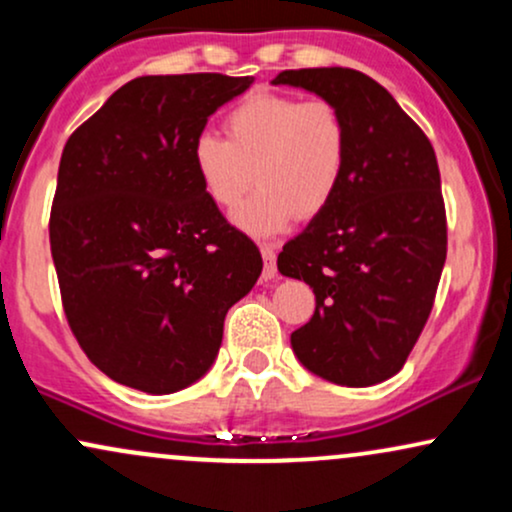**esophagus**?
I'll use <instances>...</instances> for the list:
<instances>
[{"label":"esophagus","mask_w":512,"mask_h":512,"mask_svg":"<svg viewBox=\"0 0 512 512\" xmlns=\"http://www.w3.org/2000/svg\"><path fill=\"white\" fill-rule=\"evenodd\" d=\"M260 250H262V260H264L262 279L272 281L276 276V248H274V245H269V243H262Z\"/></svg>","instance_id":"34e87169"}]
</instances>
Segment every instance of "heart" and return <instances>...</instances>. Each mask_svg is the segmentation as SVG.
Here are the masks:
<instances>
[{"label":"heart","instance_id":"heart-1","mask_svg":"<svg viewBox=\"0 0 512 512\" xmlns=\"http://www.w3.org/2000/svg\"><path fill=\"white\" fill-rule=\"evenodd\" d=\"M226 139L199 132L190 158L216 207L233 209L243 231L269 238L296 219H315L332 204L349 163V125L330 101L252 93L223 117Z\"/></svg>","mask_w":512,"mask_h":512}]
</instances>
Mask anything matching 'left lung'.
I'll return each instance as SVG.
<instances>
[{"instance_id":"left-lung-1","label":"left lung","mask_w":512,"mask_h":512,"mask_svg":"<svg viewBox=\"0 0 512 512\" xmlns=\"http://www.w3.org/2000/svg\"><path fill=\"white\" fill-rule=\"evenodd\" d=\"M272 84L334 103L349 125L337 197L276 260L315 293L313 317L291 334L293 354L330 383H383L424 330L448 255L436 151L395 98L356 69H286Z\"/></svg>"}]
</instances>
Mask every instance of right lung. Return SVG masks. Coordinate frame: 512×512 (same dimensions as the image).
Wrapping results in <instances>:
<instances>
[{
	"instance_id": "right-lung-1",
	"label": "right lung",
	"mask_w": 512,
	"mask_h": 512,
	"mask_svg": "<svg viewBox=\"0 0 512 512\" xmlns=\"http://www.w3.org/2000/svg\"><path fill=\"white\" fill-rule=\"evenodd\" d=\"M252 76H139L62 151L50 250L76 342L115 383L170 395L197 383L228 308L262 272L257 245L204 195L190 149Z\"/></svg>"
}]
</instances>
